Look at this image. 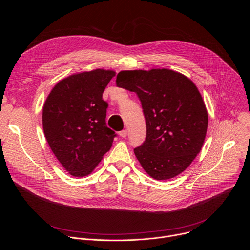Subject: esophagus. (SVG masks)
<instances>
[{
	"mask_svg": "<svg viewBox=\"0 0 250 250\" xmlns=\"http://www.w3.org/2000/svg\"><path fill=\"white\" fill-rule=\"evenodd\" d=\"M126 134H127V130L126 129H124V130H122V131H120V135L122 136V137H126Z\"/></svg>",
	"mask_w": 250,
	"mask_h": 250,
	"instance_id": "obj_1",
	"label": "esophagus"
}]
</instances>
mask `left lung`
I'll list each match as a JSON object with an SVG mask.
<instances>
[{
	"mask_svg": "<svg viewBox=\"0 0 250 250\" xmlns=\"http://www.w3.org/2000/svg\"><path fill=\"white\" fill-rule=\"evenodd\" d=\"M116 82L141 102L146 137L134 154L142 168L155 180L186 170L201 151L208 128V112L196 85L164 68L121 71Z\"/></svg>",
	"mask_w": 250,
	"mask_h": 250,
	"instance_id": "1",
	"label": "left lung"
}]
</instances>
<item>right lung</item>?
I'll list each match as a JSON object with an SVG mask.
<instances>
[{
  "instance_id": "obj_1",
  "label": "right lung",
  "mask_w": 250,
  "mask_h": 250,
  "mask_svg": "<svg viewBox=\"0 0 250 250\" xmlns=\"http://www.w3.org/2000/svg\"><path fill=\"white\" fill-rule=\"evenodd\" d=\"M116 75L113 70L96 69L59 81L42 110V126L48 145L74 177L92 173L117 135L105 125L108 103L103 93Z\"/></svg>"
}]
</instances>
